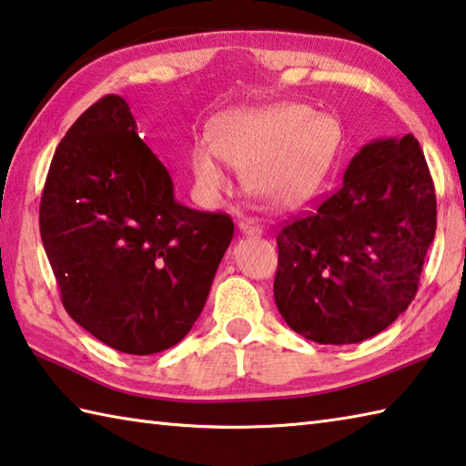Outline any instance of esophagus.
I'll return each instance as SVG.
<instances>
[{"label":"esophagus","instance_id":"34e87169","mask_svg":"<svg viewBox=\"0 0 466 466\" xmlns=\"http://www.w3.org/2000/svg\"><path fill=\"white\" fill-rule=\"evenodd\" d=\"M238 230H240L244 236H262V234H264L262 226H258L254 220H240V222H238Z\"/></svg>","mask_w":466,"mask_h":466}]
</instances>
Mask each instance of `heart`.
<instances>
[{"label": "heart", "mask_w": 466, "mask_h": 466, "mask_svg": "<svg viewBox=\"0 0 466 466\" xmlns=\"http://www.w3.org/2000/svg\"><path fill=\"white\" fill-rule=\"evenodd\" d=\"M341 145V125L295 103L236 111L216 118L209 141L189 151L196 189L218 199L232 181L224 161L244 171L254 198L272 208H293L315 194Z\"/></svg>", "instance_id": "heart-1"}]
</instances>
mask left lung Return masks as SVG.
Here are the masks:
<instances>
[{
    "instance_id": "obj_1",
    "label": "left lung",
    "mask_w": 466,
    "mask_h": 466,
    "mask_svg": "<svg viewBox=\"0 0 466 466\" xmlns=\"http://www.w3.org/2000/svg\"><path fill=\"white\" fill-rule=\"evenodd\" d=\"M434 232V186L414 135L370 141L341 187L277 236L282 319L323 345L378 335L412 303Z\"/></svg>"
}]
</instances>
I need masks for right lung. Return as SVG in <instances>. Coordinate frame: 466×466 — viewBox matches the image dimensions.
<instances>
[{"mask_svg":"<svg viewBox=\"0 0 466 466\" xmlns=\"http://www.w3.org/2000/svg\"><path fill=\"white\" fill-rule=\"evenodd\" d=\"M40 234L68 315L108 348L151 355L194 327L234 222L177 202L129 105L108 95L54 153Z\"/></svg>","mask_w":466,"mask_h":466,"instance_id":"1","label":"right lung"}]
</instances>
